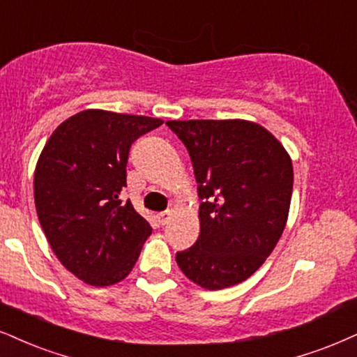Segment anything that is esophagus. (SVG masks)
<instances>
[{"mask_svg":"<svg viewBox=\"0 0 357 357\" xmlns=\"http://www.w3.org/2000/svg\"><path fill=\"white\" fill-rule=\"evenodd\" d=\"M170 212H169V210H167V212H160V213H157V222L158 223H160V225H165V223L167 222H169V220H170Z\"/></svg>","mask_w":357,"mask_h":357,"instance_id":"esophagus-1","label":"esophagus"}]
</instances>
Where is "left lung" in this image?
Returning <instances> with one entry per match:
<instances>
[{
    "mask_svg": "<svg viewBox=\"0 0 357 357\" xmlns=\"http://www.w3.org/2000/svg\"><path fill=\"white\" fill-rule=\"evenodd\" d=\"M167 126L190 153L204 200L199 240L177 253V265L205 289L238 284L265 263L284 230L291 158L271 132L250 121H169Z\"/></svg>",
    "mask_w": 357,
    "mask_h": 357,
    "instance_id": "8db88e82",
    "label": "left lung"
}]
</instances>
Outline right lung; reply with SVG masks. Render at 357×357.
Wrapping results in <instances>:
<instances>
[{
    "label": "right lung",
    "mask_w": 357,
    "mask_h": 357,
    "mask_svg": "<svg viewBox=\"0 0 357 357\" xmlns=\"http://www.w3.org/2000/svg\"><path fill=\"white\" fill-rule=\"evenodd\" d=\"M160 119L87 109L69 117L44 145L34 170V204L52 252L92 286L122 281L152 228L129 200L130 145Z\"/></svg>",
    "instance_id": "right-lung-1"
}]
</instances>
